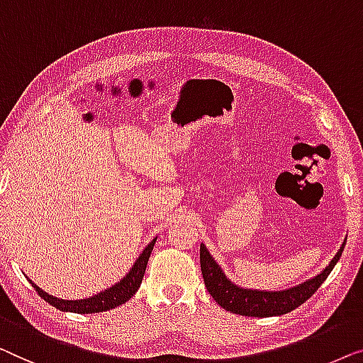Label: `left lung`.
I'll return each mask as SVG.
<instances>
[{"label":"left lung","instance_id":"left-lung-1","mask_svg":"<svg viewBox=\"0 0 363 363\" xmlns=\"http://www.w3.org/2000/svg\"><path fill=\"white\" fill-rule=\"evenodd\" d=\"M344 247L345 240L339 252L335 253L333 262L318 277L283 291L245 289L242 286L235 284L225 277V273L222 272V268L212 258V255L208 253L203 243H201V269L207 291L220 308L240 315H250V318H269V315L291 313L298 306L306 303L319 289V286L325 281L329 273L333 272L335 263L342 257Z\"/></svg>","mask_w":363,"mask_h":363}]
</instances>
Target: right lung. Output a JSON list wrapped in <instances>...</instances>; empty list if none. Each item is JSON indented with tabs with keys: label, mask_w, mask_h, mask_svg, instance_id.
Masks as SVG:
<instances>
[{
	"label": "right lung",
	"mask_w": 363,
	"mask_h": 363,
	"mask_svg": "<svg viewBox=\"0 0 363 363\" xmlns=\"http://www.w3.org/2000/svg\"><path fill=\"white\" fill-rule=\"evenodd\" d=\"M156 238H152L147 247L143 250V253L140 257L136 258L135 264H133L131 269L126 273V277H123L120 279L118 283H115L111 288L100 291L91 298H85V299H59L55 296H50L49 293H45L35 286V283H33L29 279V283L33 284V288L38 291V294L43 298L44 301H48L50 306H54L55 309L64 311V313H75V314H91V313H104V311H110L115 309L116 306L125 304L126 301L131 299L135 293L138 291V288L141 286L143 277H145L146 272V264L147 259H150V255L152 252V247H155Z\"/></svg>",
	"instance_id": "add662e5"
}]
</instances>
